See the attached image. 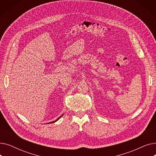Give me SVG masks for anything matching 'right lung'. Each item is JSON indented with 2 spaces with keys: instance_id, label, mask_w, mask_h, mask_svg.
I'll return each mask as SVG.
<instances>
[{
  "instance_id": "obj_1",
  "label": "right lung",
  "mask_w": 156,
  "mask_h": 156,
  "mask_svg": "<svg viewBox=\"0 0 156 156\" xmlns=\"http://www.w3.org/2000/svg\"><path fill=\"white\" fill-rule=\"evenodd\" d=\"M61 117H59V118H58V119H57V120H55V121H53V122H55V121H57V120H58V119H59V118H61Z\"/></svg>"
}]
</instances>
